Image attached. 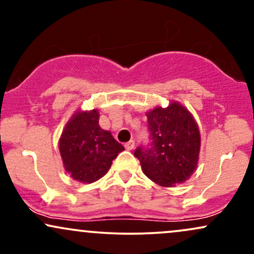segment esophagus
<instances>
[{
	"label": "esophagus",
	"mask_w": 254,
	"mask_h": 254,
	"mask_svg": "<svg viewBox=\"0 0 254 254\" xmlns=\"http://www.w3.org/2000/svg\"><path fill=\"white\" fill-rule=\"evenodd\" d=\"M124 147H125V149H127V150L133 149V147H135V141H132V139H131V141H129L127 143L124 144Z\"/></svg>",
	"instance_id": "1"
}]
</instances>
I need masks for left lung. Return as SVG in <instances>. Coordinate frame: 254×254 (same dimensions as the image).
I'll return each mask as SVG.
<instances>
[{"label": "left lung", "instance_id": "left-lung-1", "mask_svg": "<svg viewBox=\"0 0 254 254\" xmlns=\"http://www.w3.org/2000/svg\"><path fill=\"white\" fill-rule=\"evenodd\" d=\"M153 139L149 149L137 148L143 173L157 185L172 188L190 179L198 166L200 132L192 113L178 101L147 113Z\"/></svg>", "mask_w": 254, "mask_h": 254}]
</instances>
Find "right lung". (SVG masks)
I'll use <instances>...</instances> for the list:
<instances>
[{"instance_id":"right-lung-1","label":"right lung","mask_w":254,"mask_h":254,"mask_svg":"<svg viewBox=\"0 0 254 254\" xmlns=\"http://www.w3.org/2000/svg\"><path fill=\"white\" fill-rule=\"evenodd\" d=\"M99 111L76 110L58 141L64 170L72 179L90 184L103 178L124 147L99 125Z\"/></svg>"}]
</instances>
